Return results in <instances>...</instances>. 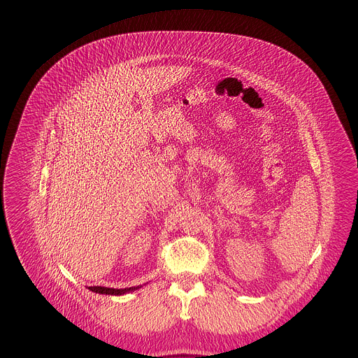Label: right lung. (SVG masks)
Instances as JSON below:
<instances>
[{"mask_svg":"<svg viewBox=\"0 0 358 358\" xmlns=\"http://www.w3.org/2000/svg\"><path fill=\"white\" fill-rule=\"evenodd\" d=\"M146 285V284H145ZM143 285H138V287H131V288H121V289H117V288H106V287H88L90 291L92 292H96V294H101V295H115V296H120V295H125V294H129V292H134L139 288H142Z\"/></svg>","mask_w":358,"mask_h":358,"instance_id":"1","label":"right lung"}]
</instances>
